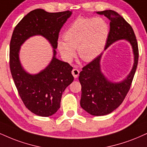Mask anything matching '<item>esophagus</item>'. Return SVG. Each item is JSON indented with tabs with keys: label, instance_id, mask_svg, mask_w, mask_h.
I'll return each instance as SVG.
<instances>
[{
	"label": "esophagus",
	"instance_id": "obj_1",
	"mask_svg": "<svg viewBox=\"0 0 147 147\" xmlns=\"http://www.w3.org/2000/svg\"><path fill=\"white\" fill-rule=\"evenodd\" d=\"M71 74H72V75L74 76V77L75 78H76L78 77L79 74H80V71L76 68L73 69V70H72V71H71Z\"/></svg>",
	"mask_w": 147,
	"mask_h": 147
}]
</instances>
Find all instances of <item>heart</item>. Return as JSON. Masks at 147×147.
I'll list each match as a JSON object with an SVG mask.
<instances>
[{"mask_svg":"<svg viewBox=\"0 0 147 147\" xmlns=\"http://www.w3.org/2000/svg\"><path fill=\"white\" fill-rule=\"evenodd\" d=\"M109 30L108 23L102 18H78L65 30V41H58V49L68 62L75 57L76 49L83 61L90 62L104 50Z\"/></svg>","mask_w":147,"mask_h":147,"instance_id":"b5f03b06","label":"heart"}]
</instances>
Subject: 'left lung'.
<instances>
[{"label":"left lung","instance_id":"left-lung-1","mask_svg":"<svg viewBox=\"0 0 147 147\" xmlns=\"http://www.w3.org/2000/svg\"><path fill=\"white\" fill-rule=\"evenodd\" d=\"M110 20L105 50L112 43L125 39L131 45L134 55L133 68L124 80L112 82L101 73L100 60L102 54L82 68L79 81L82 86L80 106L88 113L94 116H104L111 113L122 104L130 89L138 62V46L133 28L122 16L112 10L97 11Z\"/></svg>","mask_w":147,"mask_h":147}]
</instances>
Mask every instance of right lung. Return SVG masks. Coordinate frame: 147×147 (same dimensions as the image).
<instances>
[{
  "label": "right lung",
  "instance_id": "add662e5",
  "mask_svg": "<svg viewBox=\"0 0 147 147\" xmlns=\"http://www.w3.org/2000/svg\"><path fill=\"white\" fill-rule=\"evenodd\" d=\"M71 11L49 13L37 9L28 13L16 25L10 41L9 66L18 93L25 106L41 117L54 115L61 107L62 94L73 82L72 67L56 58L59 34ZM39 34L46 38L54 48L49 66L39 74L31 75L23 70L19 62L20 46L27 38Z\"/></svg>",
  "mask_w": 147,
  "mask_h": 147
}]
</instances>
